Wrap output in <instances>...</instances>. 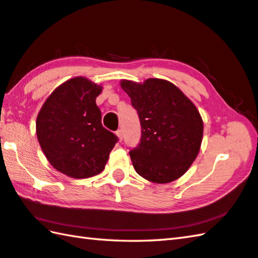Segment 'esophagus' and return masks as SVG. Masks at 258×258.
I'll use <instances>...</instances> for the list:
<instances>
[{
    "label": "esophagus",
    "instance_id": "34e87169",
    "mask_svg": "<svg viewBox=\"0 0 258 258\" xmlns=\"http://www.w3.org/2000/svg\"><path fill=\"white\" fill-rule=\"evenodd\" d=\"M116 135L118 136L119 141H122V140H123V131H122V130H118V131H116Z\"/></svg>",
    "mask_w": 258,
    "mask_h": 258
}]
</instances>
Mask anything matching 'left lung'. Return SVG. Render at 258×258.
Instances as JSON below:
<instances>
[{
	"mask_svg": "<svg viewBox=\"0 0 258 258\" xmlns=\"http://www.w3.org/2000/svg\"><path fill=\"white\" fill-rule=\"evenodd\" d=\"M120 86L138 110L139 145L130 151L136 172L155 183H169L190 168L199 153L204 123L194 103L166 80L143 84L122 80Z\"/></svg>",
	"mask_w": 258,
	"mask_h": 258,
	"instance_id": "1",
	"label": "left lung"
}]
</instances>
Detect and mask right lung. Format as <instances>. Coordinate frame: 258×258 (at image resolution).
Wrapping results in <instances>:
<instances>
[{"label": "right lung", "instance_id": "1", "mask_svg": "<svg viewBox=\"0 0 258 258\" xmlns=\"http://www.w3.org/2000/svg\"><path fill=\"white\" fill-rule=\"evenodd\" d=\"M102 87L84 77L69 79L45 100L37 117V136L45 158L70 178L102 172L118 138L102 125L96 97Z\"/></svg>", "mask_w": 258, "mask_h": 258}]
</instances>
